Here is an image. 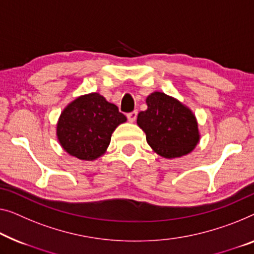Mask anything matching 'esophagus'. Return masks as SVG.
<instances>
[{
    "label": "esophagus",
    "mask_w": 254,
    "mask_h": 254,
    "mask_svg": "<svg viewBox=\"0 0 254 254\" xmlns=\"http://www.w3.org/2000/svg\"><path fill=\"white\" fill-rule=\"evenodd\" d=\"M137 115H138V112H137V111H133V112L128 113V114L127 115V120H128V122L133 123L134 121H135V119H137Z\"/></svg>",
    "instance_id": "esophagus-1"
}]
</instances>
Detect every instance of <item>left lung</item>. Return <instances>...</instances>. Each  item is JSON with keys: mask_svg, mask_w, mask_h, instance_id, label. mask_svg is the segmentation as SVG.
Returning <instances> with one entry per match:
<instances>
[{"mask_svg": "<svg viewBox=\"0 0 254 254\" xmlns=\"http://www.w3.org/2000/svg\"><path fill=\"white\" fill-rule=\"evenodd\" d=\"M146 104L147 109L139 113L137 124L155 153L169 160L191 153L200 139L191 109L158 91L146 98Z\"/></svg>", "mask_w": 254, "mask_h": 254, "instance_id": "left-lung-1", "label": "left lung"}]
</instances>
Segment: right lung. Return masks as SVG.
Returning a JSON list of instances; mask_svg holds the SVG:
<instances>
[{
  "mask_svg": "<svg viewBox=\"0 0 254 254\" xmlns=\"http://www.w3.org/2000/svg\"><path fill=\"white\" fill-rule=\"evenodd\" d=\"M127 117L101 94H83L68 104L57 123L63 149L82 161H94L106 153L112 133Z\"/></svg>",
  "mask_w": 254,
  "mask_h": 254,
  "instance_id": "1",
  "label": "right lung"
}]
</instances>
